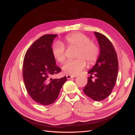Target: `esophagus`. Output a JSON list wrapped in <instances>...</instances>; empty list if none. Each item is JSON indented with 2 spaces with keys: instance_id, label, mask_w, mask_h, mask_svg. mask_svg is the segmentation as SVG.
<instances>
[{
  "instance_id": "1",
  "label": "esophagus",
  "mask_w": 135,
  "mask_h": 135,
  "mask_svg": "<svg viewBox=\"0 0 135 135\" xmlns=\"http://www.w3.org/2000/svg\"><path fill=\"white\" fill-rule=\"evenodd\" d=\"M76 76H71V75H67V78L68 79H70L71 78H75Z\"/></svg>"
}]
</instances>
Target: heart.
<instances>
[{"instance_id":"heart-1","label":"heart","mask_w":135,"mask_h":135,"mask_svg":"<svg viewBox=\"0 0 135 135\" xmlns=\"http://www.w3.org/2000/svg\"><path fill=\"white\" fill-rule=\"evenodd\" d=\"M65 42L68 46L77 47L74 60L66 61L62 69L68 75L75 76L79 74L86 65V62L91 65L98 60L100 54L99 46L91 41L89 37L82 33H73L65 36ZM52 54L57 61L62 63L65 59V48L61 42H56L52 47Z\"/></svg>"}]
</instances>
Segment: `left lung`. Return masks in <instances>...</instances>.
Segmentation results:
<instances>
[{
	"mask_svg": "<svg viewBox=\"0 0 135 135\" xmlns=\"http://www.w3.org/2000/svg\"><path fill=\"white\" fill-rule=\"evenodd\" d=\"M100 47V54L95 65L88 72L90 74L84 92L94 101H101L110 95L115 86L118 72V61L115 49L107 37L94 32ZM95 76L96 79L91 78Z\"/></svg>",
	"mask_w": 135,
	"mask_h": 135,
	"instance_id": "obj_1",
	"label": "left lung"
}]
</instances>
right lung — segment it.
I'll return each instance as SVG.
<instances>
[{
	"mask_svg": "<svg viewBox=\"0 0 135 135\" xmlns=\"http://www.w3.org/2000/svg\"><path fill=\"white\" fill-rule=\"evenodd\" d=\"M57 35H45L37 39L25 54L22 75L25 88L33 100L42 105L52 104L58 97L66 76L60 79L50 76L59 73L52 54L54 39Z\"/></svg>",
	"mask_w": 135,
	"mask_h": 135,
	"instance_id": "1",
	"label": "right lung"
}]
</instances>
